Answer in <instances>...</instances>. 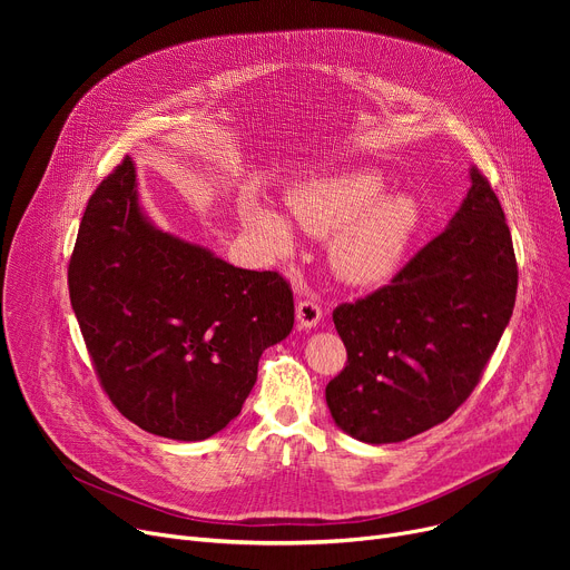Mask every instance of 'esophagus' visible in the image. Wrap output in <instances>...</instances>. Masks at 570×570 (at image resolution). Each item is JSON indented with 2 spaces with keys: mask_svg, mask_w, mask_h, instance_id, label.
I'll use <instances>...</instances> for the list:
<instances>
[{
  "mask_svg": "<svg viewBox=\"0 0 570 570\" xmlns=\"http://www.w3.org/2000/svg\"><path fill=\"white\" fill-rule=\"evenodd\" d=\"M295 316H297V325L301 327H314V325H318L323 309L314 301V297H303V301H297V305H295Z\"/></svg>",
  "mask_w": 570,
  "mask_h": 570,
  "instance_id": "1",
  "label": "esophagus"
}]
</instances>
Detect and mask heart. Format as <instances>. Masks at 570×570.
Segmentation results:
<instances>
[{"label":"heart","mask_w":570,"mask_h":570,"mask_svg":"<svg viewBox=\"0 0 570 570\" xmlns=\"http://www.w3.org/2000/svg\"><path fill=\"white\" fill-rule=\"evenodd\" d=\"M387 177L376 168H353L295 187L288 196L293 217L314 235H335L333 265L353 284H379L404 261L421 228L423 209L411 194H387ZM247 226L279 256L295 247L291 224L277 209L249 200Z\"/></svg>","instance_id":"obj_1"}]
</instances>
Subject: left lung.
Wrapping results in <instances>:
<instances>
[{
    "instance_id": "obj_1",
    "label": "left lung",
    "mask_w": 570,
    "mask_h": 570,
    "mask_svg": "<svg viewBox=\"0 0 570 570\" xmlns=\"http://www.w3.org/2000/svg\"><path fill=\"white\" fill-rule=\"evenodd\" d=\"M518 261L501 203L471 168L462 207L400 273L333 312L344 370L325 385L335 423L397 443L448 421L473 393L513 316Z\"/></svg>"
}]
</instances>
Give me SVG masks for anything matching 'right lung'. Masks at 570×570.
Masks as SVG:
<instances>
[{
  "mask_svg": "<svg viewBox=\"0 0 570 570\" xmlns=\"http://www.w3.org/2000/svg\"><path fill=\"white\" fill-rule=\"evenodd\" d=\"M69 295L112 406L177 441L224 430L252 393L261 353L293 327V291L275 269L228 265L142 217L129 157L85 207Z\"/></svg>",
  "mask_w": 570,
  "mask_h": 570,
  "instance_id": "1",
  "label": "right lung"
}]
</instances>
